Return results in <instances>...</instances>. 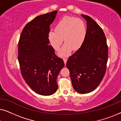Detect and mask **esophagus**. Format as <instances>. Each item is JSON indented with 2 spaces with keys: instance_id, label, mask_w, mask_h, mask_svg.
Here are the masks:
<instances>
[{
  "instance_id": "esophagus-1",
  "label": "esophagus",
  "mask_w": 121,
  "mask_h": 121,
  "mask_svg": "<svg viewBox=\"0 0 121 121\" xmlns=\"http://www.w3.org/2000/svg\"><path fill=\"white\" fill-rule=\"evenodd\" d=\"M63 61H64V64H65V65L66 63H67V58H63Z\"/></svg>"
}]
</instances>
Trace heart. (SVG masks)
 Listing matches in <instances>:
<instances>
[{
    "mask_svg": "<svg viewBox=\"0 0 121 121\" xmlns=\"http://www.w3.org/2000/svg\"><path fill=\"white\" fill-rule=\"evenodd\" d=\"M86 27L85 22L79 18L66 16L62 17L56 24L55 32L50 31L48 34L51 45L58 50L62 43H65L59 51L62 57H67L71 51L80 48L85 41Z\"/></svg>",
    "mask_w": 121,
    "mask_h": 121,
    "instance_id": "1",
    "label": "heart"
}]
</instances>
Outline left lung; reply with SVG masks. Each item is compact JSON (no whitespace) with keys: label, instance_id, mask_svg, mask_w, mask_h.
<instances>
[{"label":"left lung","instance_id":"obj_1","mask_svg":"<svg viewBox=\"0 0 121 121\" xmlns=\"http://www.w3.org/2000/svg\"><path fill=\"white\" fill-rule=\"evenodd\" d=\"M86 21V35L81 47L69 57L67 68L76 91L86 94L98 86L105 75L108 60L106 38L100 26L90 16Z\"/></svg>","mask_w":121,"mask_h":121}]
</instances>
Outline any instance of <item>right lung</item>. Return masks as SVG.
Wrapping results in <instances>:
<instances>
[{
  "mask_svg": "<svg viewBox=\"0 0 121 121\" xmlns=\"http://www.w3.org/2000/svg\"><path fill=\"white\" fill-rule=\"evenodd\" d=\"M58 12L37 16L23 29L18 43V60L24 80L33 91L49 96L58 89V75L64 65L48 45L50 25Z\"/></svg>",
  "mask_w": 121,
  "mask_h": 121,
  "instance_id": "1",
  "label": "right lung"
}]
</instances>
